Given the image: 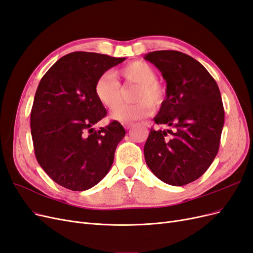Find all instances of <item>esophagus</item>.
<instances>
[{"instance_id":"esophagus-1","label":"esophagus","mask_w":253,"mask_h":253,"mask_svg":"<svg viewBox=\"0 0 253 253\" xmlns=\"http://www.w3.org/2000/svg\"><path fill=\"white\" fill-rule=\"evenodd\" d=\"M122 125H124L126 129H131L134 126V125L133 124H129V122H125V124H122Z\"/></svg>"}]
</instances>
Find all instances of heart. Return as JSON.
I'll use <instances>...</instances> for the list:
<instances>
[{
	"label": "heart",
	"mask_w": 253,
	"mask_h": 253,
	"mask_svg": "<svg viewBox=\"0 0 253 253\" xmlns=\"http://www.w3.org/2000/svg\"><path fill=\"white\" fill-rule=\"evenodd\" d=\"M116 76L127 82L138 84L134 94L133 104L118 105L121 101V87L117 79L111 74L101 76L96 82L95 94L104 108L113 110L111 118L119 122H132L151 114V105L157 106L164 99V88L156 81L157 73L150 64L136 61L121 68Z\"/></svg>",
	"instance_id": "1"
}]
</instances>
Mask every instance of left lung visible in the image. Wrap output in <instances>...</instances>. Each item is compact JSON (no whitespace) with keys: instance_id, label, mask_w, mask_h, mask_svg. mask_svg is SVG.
<instances>
[{"instance_id":"left-lung-1","label":"left lung","mask_w":253,"mask_h":253,"mask_svg":"<svg viewBox=\"0 0 253 253\" xmlns=\"http://www.w3.org/2000/svg\"><path fill=\"white\" fill-rule=\"evenodd\" d=\"M144 59L154 64L167 82L166 99L154 117L168 129H151L144 159L160 180L185 186L200 178L215 158L225 112L215 80L186 53L156 50Z\"/></svg>"}]
</instances>
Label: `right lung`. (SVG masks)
I'll use <instances>...</instances> for the list:
<instances>
[{"label":"right lung","mask_w":253,"mask_h":253,"mask_svg":"<svg viewBox=\"0 0 253 253\" xmlns=\"http://www.w3.org/2000/svg\"><path fill=\"white\" fill-rule=\"evenodd\" d=\"M126 58L76 51L59 59L38 85L30 128L38 163L58 185L73 191L96 186L109 173L126 131L118 121L96 131L106 110L97 80Z\"/></svg>","instance_id":"1"}]
</instances>
